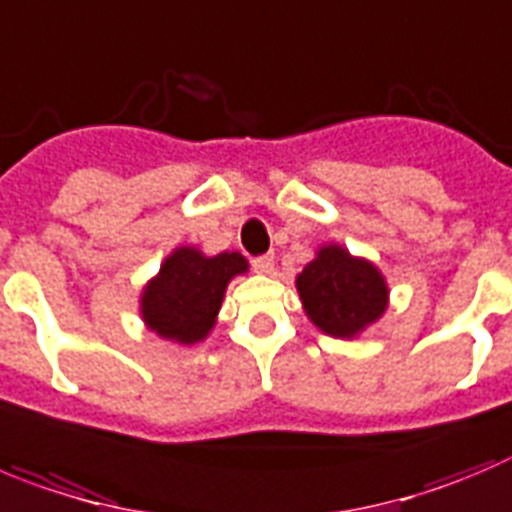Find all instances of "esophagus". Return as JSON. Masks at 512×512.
I'll return each instance as SVG.
<instances>
[{"mask_svg":"<svg viewBox=\"0 0 512 512\" xmlns=\"http://www.w3.org/2000/svg\"><path fill=\"white\" fill-rule=\"evenodd\" d=\"M252 267H255V272H262V275H267V272H272V267H275V260H272V255L252 257Z\"/></svg>","mask_w":512,"mask_h":512,"instance_id":"34e87169","label":"esophagus"}]
</instances>
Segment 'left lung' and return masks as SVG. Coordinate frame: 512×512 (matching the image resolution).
Listing matches in <instances>:
<instances>
[{"label": "left lung", "mask_w": 512, "mask_h": 512, "mask_svg": "<svg viewBox=\"0 0 512 512\" xmlns=\"http://www.w3.org/2000/svg\"><path fill=\"white\" fill-rule=\"evenodd\" d=\"M295 285L310 321L336 338H353L379 321L389 298L381 272L338 245L323 247Z\"/></svg>", "instance_id": "obj_1"}]
</instances>
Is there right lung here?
<instances>
[{
	"label": "right lung",
	"instance_id": "1",
	"mask_svg": "<svg viewBox=\"0 0 512 512\" xmlns=\"http://www.w3.org/2000/svg\"><path fill=\"white\" fill-rule=\"evenodd\" d=\"M245 270L240 252L204 257L194 247H179L143 290V321L169 341L184 346L202 341L212 331L227 283Z\"/></svg>",
	"mask_w": 512,
	"mask_h": 512
}]
</instances>
